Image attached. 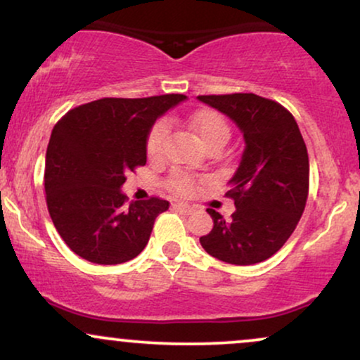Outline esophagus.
Here are the masks:
<instances>
[{
    "mask_svg": "<svg viewBox=\"0 0 360 360\" xmlns=\"http://www.w3.org/2000/svg\"><path fill=\"white\" fill-rule=\"evenodd\" d=\"M173 208H175V210H179L180 214H184V215H190L195 210V208L190 207L188 203H181V202L173 203Z\"/></svg>",
    "mask_w": 360,
    "mask_h": 360,
    "instance_id": "1",
    "label": "esophagus"
}]
</instances>
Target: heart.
<instances>
[{"label": "heart", "instance_id": "b5f03b06", "mask_svg": "<svg viewBox=\"0 0 360 360\" xmlns=\"http://www.w3.org/2000/svg\"><path fill=\"white\" fill-rule=\"evenodd\" d=\"M190 127L197 133L198 139L202 140V143L207 148H212V146L217 145L224 146L230 139V127L227 120L221 117L219 112H214V110H202V112L195 113L190 118ZM167 133L168 128L165 122H157L152 127V130L148 131L145 148L150 160H160L163 157L167 145ZM165 184L170 192L184 195V197L192 195L195 192V187H197L195 176L184 170L172 172Z\"/></svg>", "mask_w": 360, "mask_h": 360}]
</instances>
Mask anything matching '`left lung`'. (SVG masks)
<instances>
[{
  "label": "left lung",
  "instance_id": "obj_1",
  "mask_svg": "<svg viewBox=\"0 0 360 360\" xmlns=\"http://www.w3.org/2000/svg\"><path fill=\"white\" fill-rule=\"evenodd\" d=\"M237 123L245 139L240 165L225 197L237 210L225 220L214 208L202 247L233 265L267 260L282 248L304 214L309 197V155L295 118L285 106L254 93L200 95Z\"/></svg>",
  "mask_w": 360,
  "mask_h": 360
}]
</instances>
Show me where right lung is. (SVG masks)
Returning a JSON list of instances; mask_svg holds the SVG:
<instances>
[{"instance_id":"add662e5","label":"right lung","mask_w":360,"mask_h":360,"mask_svg":"<svg viewBox=\"0 0 360 360\" xmlns=\"http://www.w3.org/2000/svg\"><path fill=\"white\" fill-rule=\"evenodd\" d=\"M187 96L101 98L58 120L46 148L44 193L55 227L75 254L100 265L135 259L167 200L128 202V172L146 163V136L160 115Z\"/></svg>"}]
</instances>
